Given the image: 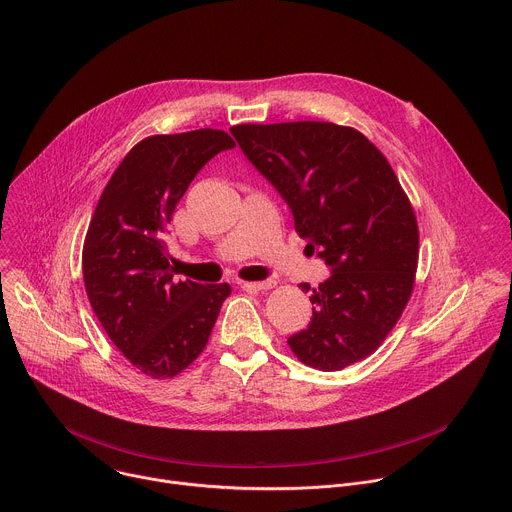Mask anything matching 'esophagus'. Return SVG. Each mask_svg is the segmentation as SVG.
I'll use <instances>...</instances> for the list:
<instances>
[{
  "label": "esophagus",
  "instance_id": "esophagus-1",
  "mask_svg": "<svg viewBox=\"0 0 512 512\" xmlns=\"http://www.w3.org/2000/svg\"><path fill=\"white\" fill-rule=\"evenodd\" d=\"M243 287L247 289H259V291H265V289H271L275 287V279H263V281H245Z\"/></svg>",
  "mask_w": 512,
  "mask_h": 512
}]
</instances>
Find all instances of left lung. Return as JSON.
<instances>
[{
	"mask_svg": "<svg viewBox=\"0 0 512 512\" xmlns=\"http://www.w3.org/2000/svg\"><path fill=\"white\" fill-rule=\"evenodd\" d=\"M231 133L332 267L289 348L326 373L367 358L401 318L419 257L415 212L391 164L360 131L328 121L243 123Z\"/></svg>",
	"mask_w": 512,
	"mask_h": 512,
	"instance_id": "left-lung-1",
	"label": "left lung"
}]
</instances>
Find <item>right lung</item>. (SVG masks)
I'll return each mask as SVG.
<instances>
[{
  "label": "right lung",
  "mask_w": 512,
  "mask_h": 512,
  "mask_svg": "<svg viewBox=\"0 0 512 512\" xmlns=\"http://www.w3.org/2000/svg\"><path fill=\"white\" fill-rule=\"evenodd\" d=\"M235 148L221 129L152 135L129 150L107 182L83 247L93 312L123 356L152 379H174L204 350L229 283L176 281L166 229L194 176Z\"/></svg>",
  "instance_id": "obj_1"
}]
</instances>
